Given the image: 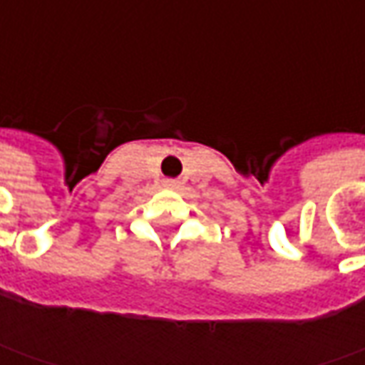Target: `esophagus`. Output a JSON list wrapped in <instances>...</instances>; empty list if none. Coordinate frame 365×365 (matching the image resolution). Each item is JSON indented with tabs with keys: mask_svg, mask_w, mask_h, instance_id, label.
I'll use <instances>...</instances> for the list:
<instances>
[{
	"mask_svg": "<svg viewBox=\"0 0 365 365\" xmlns=\"http://www.w3.org/2000/svg\"><path fill=\"white\" fill-rule=\"evenodd\" d=\"M164 187H168V189H176V187H178V180L166 178V180H164Z\"/></svg>",
	"mask_w": 365,
	"mask_h": 365,
	"instance_id": "esophagus-1",
	"label": "esophagus"
}]
</instances>
